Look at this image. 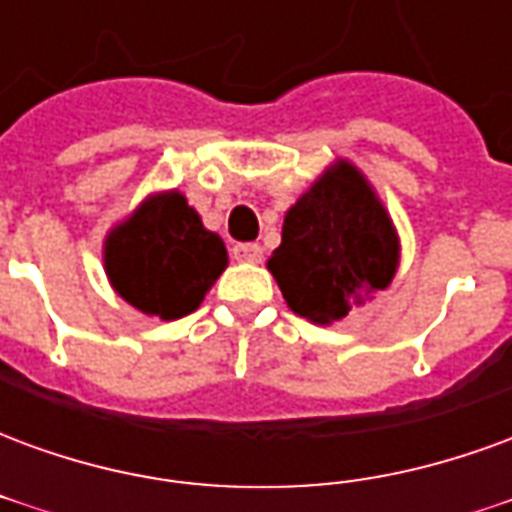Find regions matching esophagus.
I'll return each instance as SVG.
<instances>
[{"instance_id": "34e87169", "label": "esophagus", "mask_w": 512, "mask_h": 512, "mask_svg": "<svg viewBox=\"0 0 512 512\" xmlns=\"http://www.w3.org/2000/svg\"><path fill=\"white\" fill-rule=\"evenodd\" d=\"M233 257L238 263H257V260L263 257V249L257 244H235Z\"/></svg>"}]
</instances>
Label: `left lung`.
I'll use <instances>...</instances> for the list:
<instances>
[{"label":"left lung","instance_id":"obj_1","mask_svg":"<svg viewBox=\"0 0 512 512\" xmlns=\"http://www.w3.org/2000/svg\"><path fill=\"white\" fill-rule=\"evenodd\" d=\"M266 266L290 310L332 326L392 285L400 235L365 172L334 158L288 208Z\"/></svg>","mask_w":512,"mask_h":512}]
</instances>
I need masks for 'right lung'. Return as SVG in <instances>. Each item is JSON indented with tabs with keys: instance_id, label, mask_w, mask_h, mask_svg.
Here are the masks:
<instances>
[{
	"instance_id": "right-lung-1",
	"label": "right lung",
	"mask_w": 512,
	"mask_h": 512,
	"mask_svg": "<svg viewBox=\"0 0 512 512\" xmlns=\"http://www.w3.org/2000/svg\"><path fill=\"white\" fill-rule=\"evenodd\" d=\"M224 268V241L178 189L147 194L104 238L109 285L147 318L178 321L194 312Z\"/></svg>"
}]
</instances>
